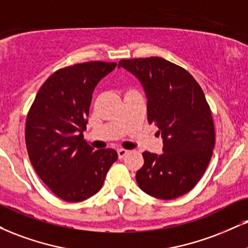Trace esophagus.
I'll list each match as a JSON object with an SVG mask.
<instances>
[{
    "label": "esophagus",
    "instance_id": "esophagus-1",
    "mask_svg": "<svg viewBox=\"0 0 248 248\" xmlns=\"http://www.w3.org/2000/svg\"><path fill=\"white\" fill-rule=\"evenodd\" d=\"M128 154V150H126V149H119L118 150V156H119V159H122L126 155Z\"/></svg>",
    "mask_w": 248,
    "mask_h": 248
}]
</instances>
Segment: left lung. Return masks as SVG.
Masks as SVG:
<instances>
[{
  "mask_svg": "<svg viewBox=\"0 0 248 248\" xmlns=\"http://www.w3.org/2000/svg\"><path fill=\"white\" fill-rule=\"evenodd\" d=\"M119 67L141 82L148 121L158 127L164 144L162 155L143 153L137 184L154 198L177 199L199 183L215 147L214 121L203 91L188 71L158 56L121 60Z\"/></svg>",
  "mask_w": 248,
  "mask_h": 248,
  "instance_id": "left-lung-1",
  "label": "left lung"
}]
</instances>
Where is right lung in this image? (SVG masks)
I'll list each match as a JSON object with an SVG mask.
<instances>
[{
	"mask_svg": "<svg viewBox=\"0 0 248 248\" xmlns=\"http://www.w3.org/2000/svg\"><path fill=\"white\" fill-rule=\"evenodd\" d=\"M115 62H84L59 69L39 89L26 116L25 142L35 172L67 202L99 192L113 163L114 149L94 150L83 139L95 85Z\"/></svg>",
	"mask_w": 248,
	"mask_h": 248,
	"instance_id": "add662e5",
	"label": "right lung"
}]
</instances>
